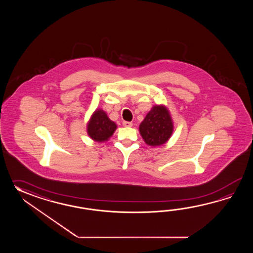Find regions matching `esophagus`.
Segmentation results:
<instances>
[{
	"label": "esophagus",
	"instance_id": "1",
	"mask_svg": "<svg viewBox=\"0 0 253 253\" xmlns=\"http://www.w3.org/2000/svg\"><path fill=\"white\" fill-rule=\"evenodd\" d=\"M123 126H126V127H130L133 126L132 122H128V121H123Z\"/></svg>",
	"mask_w": 253,
	"mask_h": 253
}]
</instances>
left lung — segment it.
<instances>
[{
  "label": "left lung",
  "mask_w": 253,
  "mask_h": 253,
  "mask_svg": "<svg viewBox=\"0 0 253 253\" xmlns=\"http://www.w3.org/2000/svg\"><path fill=\"white\" fill-rule=\"evenodd\" d=\"M172 119L165 106H155L140 124V134L145 143L158 146L167 143L172 134Z\"/></svg>",
  "instance_id": "left-lung-1"
}]
</instances>
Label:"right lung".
Returning a JSON list of instances; mask_svg holds the SVG:
<instances>
[{
	"label": "right lung",
	"mask_w": 253,
	"mask_h": 253,
	"mask_svg": "<svg viewBox=\"0 0 253 253\" xmlns=\"http://www.w3.org/2000/svg\"><path fill=\"white\" fill-rule=\"evenodd\" d=\"M117 129V125L108 119L102 109H97L87 123L86 131L92 139L97 142H104L114 134Z\"/></svg>",
	"instance_id": "right-lung-1"
}]
</instances>
